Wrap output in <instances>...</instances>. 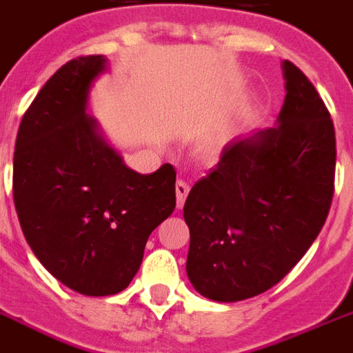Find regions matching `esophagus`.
<instances>
[{
    "mask_svg": "<svg viewBox=\"0 0 353 353\" xmlns=\"http://www.w3.org/2000/svg\"><path fill=\"white\" fill-rule=\"evenodd\" d=\"M174 190H176V206L182 208L184 206V201L188 193H190V184L185 182V180H179L176 185H174Z\"/></svg>",
    "mask_w": 353,
    "mask_h": 353,
    "instance_id": "obj_1",
    "label": "esophagus"
}]
</instances>
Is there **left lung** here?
Instances as JSON below:
<instances>
[{
  "mask_svg": "<svg viewBox=\"0 0 353 353\" xmlns=\"http://www.w3.org/2000/svg\"><path fill=\"white\" fill-rule=\"evenodd\" d=\"M278 125L226 143L184 204L185 270L215 302L265 293L299 263L322 230L335 182V128L324 101L283 60Z\"/></svg>",
  "mask_w": 353,
  "mask_h": 353,
  "instance_id": "left-lung-1",
  "label": "left lung"
}]
</instances>
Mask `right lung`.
<instances>
[{
	"label": "right lung",
	"instance_id": "1",
	"mask_svg": "<svg viewBox=\"0 0 353 353\" xmlns=\"http://www.w3.org/2000/svg\"><path fill=\"white\" fill-rule=\"evenodd\" d=\"M106 70L103 54L65 62L23 114L12 195L40 263L65 288L108 296L138 272L151 232L176 206V171L139 174L106 143L86 114L88 92Z\"/></svg>",
	"mask_w": 353,
	"mask_h": 353
}]
</instances>
